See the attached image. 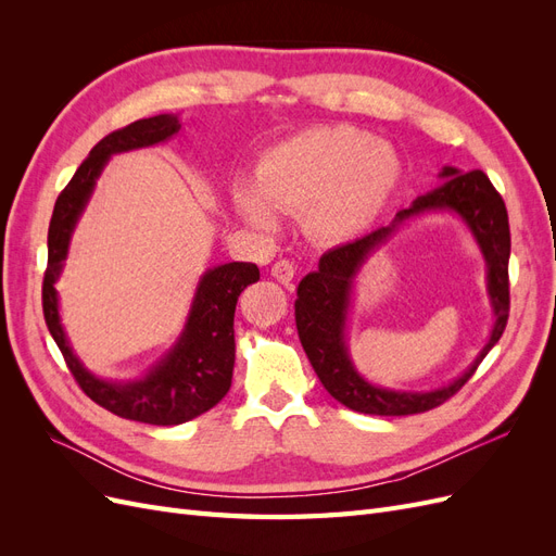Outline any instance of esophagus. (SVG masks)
I'll return each instance as SVG.
<instances>
[{
  "mask_svg": "<svg viewBox=\"0 0 556 556\" xmlns=\"http://www.w3.org/2000/svg\"><path fill=\"white\" fill-rule=\"evenodd\" d=\"M271 276H274L278 282L288 285V282L294 280L296 268H294V264H292L290 260H278V262L271 266Z\"/></svg>",
  "mask_w": 556,
  "mask_h": 556,
  "instance_id": "obj_1",
  "label": "esophagus"
}]
</instances>
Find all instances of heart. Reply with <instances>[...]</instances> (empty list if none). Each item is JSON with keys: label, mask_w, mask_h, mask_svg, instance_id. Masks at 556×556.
Returning <instances> with one entry per match:
<instances>
[{"label": "heart", "mask_w": 556, "mask_h": 556, "mask_svg": "<svg viewBox=\"0 0 556 556\" xmlns=\"http://www.w3.org/2000/svg\"><path fill=\"white\" fill-rule=\"evenodd\" d=\"M401 185L394 150L355 127H315L268 148L252 169V188L237 182L231 204L252 227L271 231L280 213H304L315 237L357 239L392 204Z\"/></svg>", "instance_id": "b5f03b06"}]
</instances>
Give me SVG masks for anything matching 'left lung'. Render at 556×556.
Masks as SVG:
<instances>
[{
	"instance_id": "8db88e82",
	"label": "left lung",
	"mask_w": 556,
	"mask_h": 556,
	"mask_svg": "<svg viewBox=\"0 0 556 556\" xmlns=\"http://www.w3.org/2000/svg\"><path fill=\"white\" fill-rule=\"evenodd\" d=\"M439 178V188L419 194L408 208L399 211L387 227L371 231L355 243L325 252L319 257L317 271L299 282L294 301L299 341L325 390L350 410L401 417L441 406L476 374L478 364L498 343L503 329H506L510 311V227L506 204L482 172L464 174L457 166H443ZM433 212L454 214L475 237L488 268L485 281L495 325L477 359L447 386L435 391H394L393 388L374 386L358 374L346 348V323L356 278L367 260L389 242L401 226Z\"/></svg>"
}]
</instances>
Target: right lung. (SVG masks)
Segmentation results:
<instances>
[{
  "instance_id": "right-lung-1",
  "label": "right lung",
  "mask_w": 556,
  "mask_h": 556,
  "mask_svg": "<svg viewBox=\"0 0 556 556\" xmlns=\"http://www.w3.org/2000/svg\"><path fill=\"white\" fill-rule=\"evenodd\" d=\"M180 131L178 113H160L131 123L99 141L70 185L60 192L48 227V268L43 276V315L64 362L99 406L134 422L174 427L211 410L231 387L233 374V311L248 285L260 280L257 264L227 262L201 274L182 331L164 355L139 378L117 380L92 374L74 352L60 315L55 282L70 257L76 225L86 213L94 185L113 155L174 139Z\"/></svg>"
}]
</instances>
